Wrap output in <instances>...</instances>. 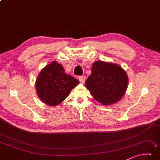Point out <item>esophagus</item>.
<instances>
[{"label": "esophagus", "mask_w": 160, "mask_h": 160, "mask_svg": "<svg viewBox=\"0 0 160 160\" xmlns=\"http://www.w3.org/2000/svg\"><path fill=\"white\" fill-rule=\"evenodd\" d=\"M78 79H79L80 82L81 83H84V82H85V78L83 77V76H79V77H78Z\"/></svg>", "instance_id": "34e87169"}]
</instances>
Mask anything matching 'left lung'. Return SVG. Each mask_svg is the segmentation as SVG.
Returning a JSON list of instances; mask_svg holds the SVG:
<instances>
[{
    "instance_id": "left-lung-1",
    "label": "left lung",
    "mask_w": 160,
    "mask_h": 160,
    "mask_svg": "<svg viewBox=\"0 0 160 160\" xmlns=\"http://www.w3.org/2000/svg\"><path fill=\"white\" fill-rule=\"evenodd\" d=\"M128 75L120 65L96 61L85 85L96 100L108 105L122 98L128 88Z\"/></svg>"
}]
</instances>
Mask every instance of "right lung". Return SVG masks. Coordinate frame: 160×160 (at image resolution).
<instances>
[{
  "label": "right lung",
  "mask_w": 160,
  "mask_h": 160,
  "mask_svg": "<svg viewBox=\"0 0 160 160\" xmlns=\"http://www.w3.org/2000/svg\"><path fill=\"white\" fill-rule=\"evenodd\" d=\"M79 81L65 72L62 65L53 61L40 71L35 87L38 95L44 103L57 105L69 95Z\"/></svg>",
  "instance_id": "1"
}]
</instances>
